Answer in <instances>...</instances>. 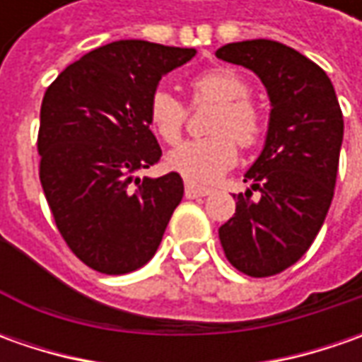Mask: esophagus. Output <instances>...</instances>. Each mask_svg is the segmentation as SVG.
I'll return each mask as SVG.
<instances>
[{
	"label": "esophagus",
	"instance_id": "34e87169",
	"mask_svg": "<svg viewBox=\"0 0 362 362\" xmlns=\"http://www.w3.org/2000/svg\"><path fill=\"white\" fill-rule=\"evenodd\" d=\"M214 189L209 187H202V185H195V183H191L187 181L185 183V197L187 199H197V197H205V195H209Z\"/></svg>",
	"mask_w": 362,
	"mask_h": 362
}]
</instances>
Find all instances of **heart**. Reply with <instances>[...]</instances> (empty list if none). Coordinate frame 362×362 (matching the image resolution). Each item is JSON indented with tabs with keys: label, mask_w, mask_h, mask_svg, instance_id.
I'll use <instances>...</instances> for the list:
<instances>
[{
	"label": "heart",
	"mask_w": 362,
	"mask_h": 362,
	"mask_svg": "<svg viewBox=\"0 0 362 362\" xmlns=\"http://www.w3.org/2000/svg\"><path fill=\"white\" fill-rule=\"evenodd\" d=\"M191 106L216 105L207 132L211 136L195 139L173 151L167 163L189 181L207 183L226 173L238 159V144L254 148L264 139L266 124L262 110L250 96L247 80L231 68H211L189 82ZM148 124L165 145H177L187 122V108L171 92L157 90L148 100Z\"/></svg>",
	"instance_id": "heart-1"
}]
</instances>
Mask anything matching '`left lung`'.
<instances>
[{"instance_id": "obj_1", "label": "left lung", "mask_w": 362, "mask_h": 362, "mask_svg": "<svg viewBox=\"0 0 362 362\" xmlns=\"http://www.w3.org/2000/svg\"><path fill=\"white\" fill-rule=\"evenodd\" d=\"M219 60L256 72L272 103L262 155L245 173L252 189L233 195L235 214L219 242L235 270L276 276L308 252L334 195L344 120L327 72L272 40L233 42ZM252 190L260 197L252 200Z\"/></svg>"}]
</instances>
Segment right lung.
I'll return each mask as SVG.
<instances>
[{
    "label": "right lung",
    "instance_id": "1",
    "mask_svg": "<svg viewBox=\"0 0 362 362\" xmlns=\"http://www.w3.org/2000/svg\"><path fill=\"white\" fill-rule=\"evenodd\" d=\"M193 56V48L120 40L70 64L44 94L40 183L64 242L92 270L117 276L145 266L183 197L175 171L134 175L160 159L148 100Z\"/></svg>",
    "mask_w": 362,
    "mask_h": 362
}]
</instances>
